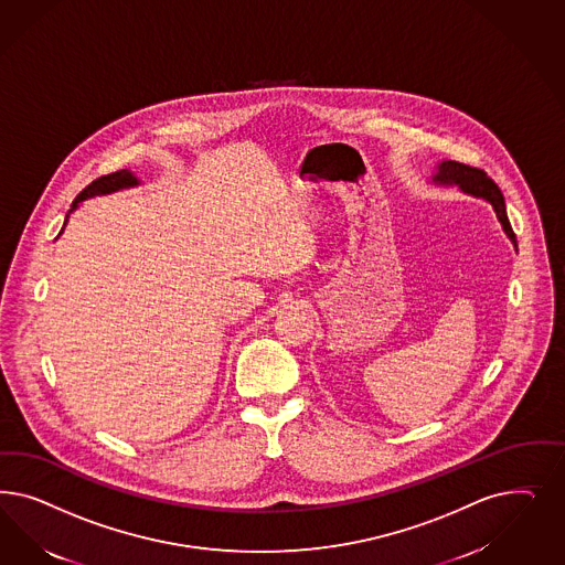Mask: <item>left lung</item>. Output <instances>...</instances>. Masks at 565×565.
<instances>
[{"instance_id":"left-lung-1","label":"left lung","mask_w":565,"mask_h":565,"mask_svg":"<svg viewBox=\"0 0 565 565\" xmlns=\"http://www.w3.org/2000/svg\"><path fill=\"white\" fill-rule=\"evenodd\" d=\"M435 182H443V184L456 182V184L461 186V191H466V193H470V195H476V198H484V200L491 201L497 216H499L503 228H505V233H508V237L515 243V233H513L510 218H508L503 193H501V189L494 184V181L487 177L484 170L472 168V166L468 164H461V162H454V160H447V162H443V164L438 166Z\"/></svg>"}]
</instances>
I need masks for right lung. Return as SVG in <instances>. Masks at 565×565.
<instances>
[{"label": "right lung", "instance_id": "1", "mask_svg": "<svg viewBox=\"0 0 565 565\" xmlns=\"http://www.w3.org/2000/svg\"><path fill=\"white\" fill-rule=\"evenodd\" d=\"M130 184H137V179L128 170H118V172H111L106 177H99L76 195V200L73 201L74 207H76L78 201H83L85 198H92L97 193H111V191H118V189L130 186Z\"/></svg>", "mask_w": 565, "mask_h": 565}]
</instances>
